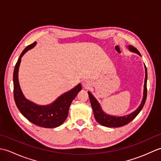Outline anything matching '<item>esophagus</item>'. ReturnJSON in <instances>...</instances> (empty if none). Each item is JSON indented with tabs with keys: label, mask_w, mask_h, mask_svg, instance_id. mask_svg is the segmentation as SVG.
Segmentation results:
<instances>
[{
	"label": "esophagus",
	"mask_w": 161,
	"mask_h": 161,
	"mask_svg": "<svg viewBox=\"0 0 161 161\" xmlns=\"http://www.w3.org/2000/svg\"><path fill=\"white\" fill-rule=\"evenodd\" d=\"M82 86H83V87L84 88H86V89H88V88H89L91 86V81H88V80H84V81H83Z\"/></svg>",
	"instance_id": "esophagus-1"
}]
</instances>
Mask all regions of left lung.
<instances>
[{"mask_svg":"<svg viewBox=\"0 0 161 161\" xmlns=\"http://www.w3.org/2000/svg\"><path fill=\"white\" fill-rule=\"evenodd\" d=\"M127 48L129 49V51H131V52L138 54L139 56L141 57V53H139V51L136 49V47L132 46H127ZM144 66L145 70V77L142 99L141 103L138 107V108L136 109V111L131 113V114L123 116H115L106 114V113L102 110L101 106L97 100V99L93 96V94H92L90 91L88 92L91 107L93 111L95 118L99 124H100L102 126H107V127H119V126H122L125 125H127L128 123L133 120V119L138 115L139 113L141 112L142 108L144 107L147 98V68L145 64Z\"/></svg>","mask_w":161,"mask_h":161,"instance_id":"8db88e82","label":"left lung"}]
</instances>
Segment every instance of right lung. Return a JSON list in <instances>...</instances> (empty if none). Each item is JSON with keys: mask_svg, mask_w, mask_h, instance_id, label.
Returning <instances> with one entry per match:
<instances>
[{"mask_svg": "<svg viewBox=\"0 0 161 161\" xmlns=\"http://www.w3.org/2000/svg\"><path fill=\"white\" fill-rule=\"evenodd\" d=\"M36 42L26 47L20 54L14 70V97L15 103L23 115L33 124L44 128H55L66 120L72 102L81 90V84L67 91L51 104L39 105L28 100L22 92L19 81V70L22 57L36 46Z\"/></svg>", "mask_w": 161, "mask_h": 161, "instance_id": "right-lung-1", "label": "right lung"}]
</instances>
